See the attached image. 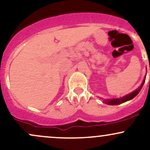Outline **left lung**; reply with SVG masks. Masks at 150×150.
<instances>
[{
  "instance_id": "8db88e82",
  "label": "left lung",
  "mask_w": 150,
  "mask_h": 150,
  "mask_svg": "<svg viewBox=\"0 0 150 150\" xmlns=\"http://www.w3.org/2000/svg\"><path fill=\"white\" fill-rule=\"evenodd\" d=\"M145 78H146V77H144L143 82H142V85H140V87H138V88H137V89H135L134 92H131L130 94H127L126 96H125V97H123L118 98V99H106V100L104 101V102L105 103V104H107L108 105H118V104H123V103L125 102V101H129V100H130V99H133V98L135 97V96H137V94H138V93L140 92L141 89H142V86H143V85H144V82H145Z\"/></svg>"
}]
</instances>
